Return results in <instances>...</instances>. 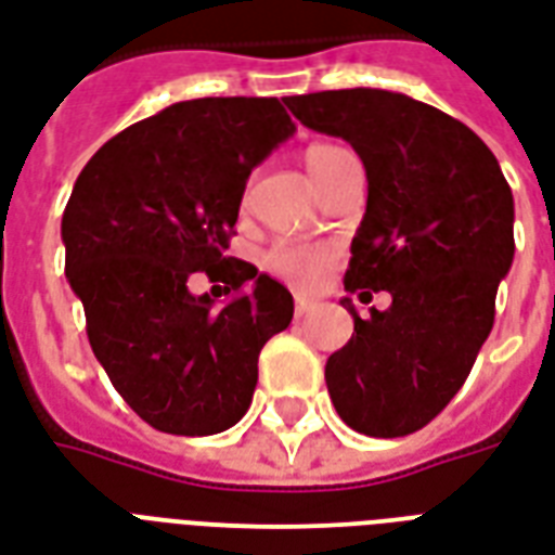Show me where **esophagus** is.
<instances>
[{
    "label": "esophagus",
    "instance_id": "esophagus-1",
    "mask_svg": "<svg viewBox=\"0 0 555 555\" xmlns=\"http://www.w3.org/2000/svg\"><path fill=\"white\" fill-rule=\"evenodd\" d=\"M310 310H312L310 298H307V295H295V315L301 319V315H307Z\"/></svg>",
    "mask_w": 555,
    "mask_h": 555
}]
</instances>
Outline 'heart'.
<instances>
[{
    "mask_svg": "<svg viewBox=\"0 0 555 555\" xmlns=\"http://www.w3.org/2000/svg\"><path fill=\"white\" fill-rule=\"evenodd\" d=\"M345 154L348 152L341 145L315 143L304 152V164H307V172L312 175V181L322 183ZM266 262H269V269L274 274H281L286 281L301 283L304 286V283H312L322 274L324 254L315 251V248H307V245H278V248L269 251Z\"/></svg>",
    "mask_w": 555,
    "mask_h": 555,
    "instance_id": "heart-1",
    "label": "heart"
}]
</instances>
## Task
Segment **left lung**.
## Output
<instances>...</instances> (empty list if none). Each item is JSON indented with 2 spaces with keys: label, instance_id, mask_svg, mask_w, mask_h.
Masks as SVG:
<instances>
[{
  "label": "left lung",
  "instance_id": "left-lung-1",
  "mask_svg": "<svg viewBox=\"0 0 555 555\" xmlns=\"http://www.w3.org/2000/svg\"><path fill=\"white\" fill-rule=\"evenodd\" d=\"M283 102L360 154L369 202L345 289L391 295L369 319L341 298L353 336L324 365L331 401L351 430L410 436L451 403L489 339L515 257L509 183L468 125L410 95L357 87Z\"/></svg>",
  "mask_w": 555,
  "mask_h": 555
}]
</instances>
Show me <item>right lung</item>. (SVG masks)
<instances>
[{
  "label": "right lung",
  "instance_id": "right-lung-1",
  "mask_svg": "<svg viewBox=\"0 0 555 555\" xmlns=\"http://www.w3.org/2000/svg\"><path fill=\"white\" fill-rule=\"evenodd\" d=\"M293 134L278 99H193L119 131L75 181L66 278L95 360L154 430L233 427L251 406L262 345L293 322L289 289L224 254L248 175ZM195 271L228 282L232 304L214 311L190 294Z\"/></svg>",
  "mask_w": 555,
  "mask_h": 555
}]
</instances>
